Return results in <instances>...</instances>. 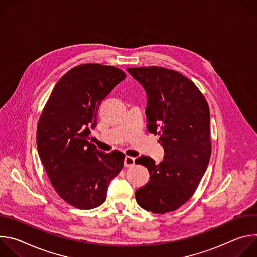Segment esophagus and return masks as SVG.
Segmentation results:
<instances>
[{"mask_svg": "<svg viewBox=\"0 0 257 257\" xmlns=\"http://www.w3.org/2000/svg\"><path fill=\"white\" fill-rule=\"evenodd\" d=\"M135 163V159L132 158V157H129V156H126L125 157V160H124V165L125 167H132Z\"/></svg>", "mask_w": 257, "mask_h": 257, "instance_id": "1", "label": "esophagus"}]
</instances>
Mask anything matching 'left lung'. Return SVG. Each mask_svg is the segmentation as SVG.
Instances as JSON below:
<instances>
[{"label": "left lung", "instance_id": "obj_1", "mask_svg": "<svg viewBox=\"0 0 257 257\" xmlns=\"http://www.w3.org/2000/svg\"><path fill=\"white\" fill-rule=\"evenodd\" d=\"M146 91L148 130L160 135L164 160L141 156L150 181L135 192L137 203L154 213L178 209L194 194L211 154L209 107L197 86L181 73L164 67L128 68Z\"/></svg>", "mask_w": 257, "mask_h": 257}]
</instances>
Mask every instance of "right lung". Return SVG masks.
Returning <instances> with one entry per match:
<instances>
[{"label": "right lung", "mask_w": 257, "mask_h": 257, "mask_svg": "<svg viewBox=\"0 0 257 257\" xmlns=\"http://www.w3.org/2000/svg\"><path fill=\"white\" fill-rule=\"evenodd\" d=\"M125 78L126 73L113 66L72 68L55 85L39 120L41 161L56 192L76 208L103 203L109 182L124 167L123 153L98 151L89 134L100 102Z\"/></svg>", "instance_id": "add662e5"}]
</instances>
